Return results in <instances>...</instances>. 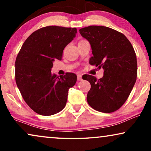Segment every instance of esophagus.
I'll return each mask as SVG.
<instances>
[{
  "label": "esophagus",
  "mask_w": 151,
  "mask_h": 151,
  "mask_svg": "<svg viewBox=\"0 0 151 151\" xmlns=\"http://www.w3.org/2000/svg\"><path fill=\"white\" fill-rule=\"evenodd\" d=\"M78 80H82V76L80 75V74H78Z\"/></svg>",
  "instance_id": "obj_1"
}]
</instances>
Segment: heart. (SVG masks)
I'll return each mask as SVG.
<instances>
[{"label": "heart", "instance_id": "heart-1", "mask_svg": "<svg viewBox=\"0 0 151 151\" xmlns=\"http://www.w3.org/2000/svg\"><path fill=\"white\" fill-rule=\"evenodd\" d=\"M81 41H82V40H81Z\"/></svg>", "mask_w": 151, "mask_h": 151}]
</instances>
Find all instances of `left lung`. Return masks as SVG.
Returning <instances> with one entry per match:
<instances>
[{
  "mask_svg": "<svg viewBox=\"0 0 151 151\" xmlns=\"http://www.w3.org/2000/svg\"><path fill=\"white\" fill-rule=\"evenodd\" d=\"M79 31L91 47L89 63L104 69L99 80L90 75L82 78L91 84L88 104L100 112H114L124 104L136 82L137 64L133 47L123 34L107 27L92 25Z\"/></svg>",
  "mask_w": 151,
  "mask_h": 151,
  "instance_id": "left-lung-1",
  "label": "left lung"
}]
</instances>
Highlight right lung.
<instances>
[{
	"mask_svg": "<svg viewBox=\"0 0 151 151\" xmlns=\"http://www.w3.org/2000/svg\"><path fill=\"white\" fill-rule=\"evenodd\" d=\"M77 29L48 26L27 38L16 58L15 79L24 100L33 111L52 115L65 108L69 89L77 76L52 74L55 60H61L65 47L73 40Z\"/></svg>",
	"mask_w": 151,
	"mask_h": 151,
	"instance_id": "add662e5",
	"label": "right lung"
}]
</instances>
